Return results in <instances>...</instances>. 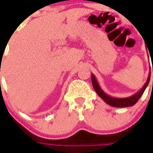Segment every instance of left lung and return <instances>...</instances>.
<instances>
[{"mask_svg": "<svg viewBox=\"0 0 153 153\" xmlns=\"http://www.w3.org/2000/svg\"><path fill=\"white\" fill-rule=\"evenodd\" d=\"M152 72H153V67H152ZM150 77H151V72H149V74H148V78H147V82L146 84H144V86L139 91L136 93L135 94L132 95L130 97H128V98H122V99H119V98H114V97H111L108 94H107L106 93L102 91V89L99 86L98 81L96 79L95 76L92 74H91V79H92V84H93V87L94 88V90L96 91V93L99 94V96L101 98V99L104 101L105 102H107L108 104H109L111 106L116 107V108H126V107H131L133 106L135 103H136L139 99L141 98V96L143 95V94L145 91L146 88L147 87V85L149 84V81H150ZM153 84V81H152Z\"/></svg>", "mask_w": 153, "mask_h": 153, "instance_id": "1", "label": "left lung"}]
</instances>
